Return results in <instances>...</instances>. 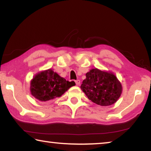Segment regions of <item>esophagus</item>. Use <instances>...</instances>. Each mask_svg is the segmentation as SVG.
I'll return each instance as SVG.
<instances>
[{"mask_svg": "<svg viewBox=\"0 0 151 151\" xmlns=\"http://www.w3.org/2000/svg\"><path fill=\"white\" fill-rule=\"evenodd\" d=\"M75 83H76V85H80L81 81H80V80H76V81H75Z\"/></svg>", "mask_w": 151, "mask_h": 151, "instance_id": "esophagus-1", "label": "esophagus"}]
</instances>
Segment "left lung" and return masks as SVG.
I'll use <instances>...</instances> for the list:
<instances>
[{"mask_svg":"<svg viewBox=\"0 0 151 151\" xmlns=\"http://www.w3.org/2000/svg\"><path fill=\"white\" fill-rule=\"evenodd\" d=\"M81 88L89 100L101 106H109L118 100L122 93V85L111 73L92 69L86 74Z\"/></svg>","mask_w":151,"mask_h":151,"instance_id":"left-lung-1","label":"left lung"}]
</instances>
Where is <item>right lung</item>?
<instances>
[{"label":"right lung","instance_id":"add662e5","mask_svg":"<svg viewBox=\"0 0 151 151\" xmlns=\"http://www.w3.org/2000/svg\"><path fill=\"white\" fill-rule=\"evenodd\" d=\"M74 81L69 82L51 69L38 73L30 83L32 96L40 101H47L59 97L71 86Z\"/></svg>","mask_w":151,"mask_h":151}]
</instances>
